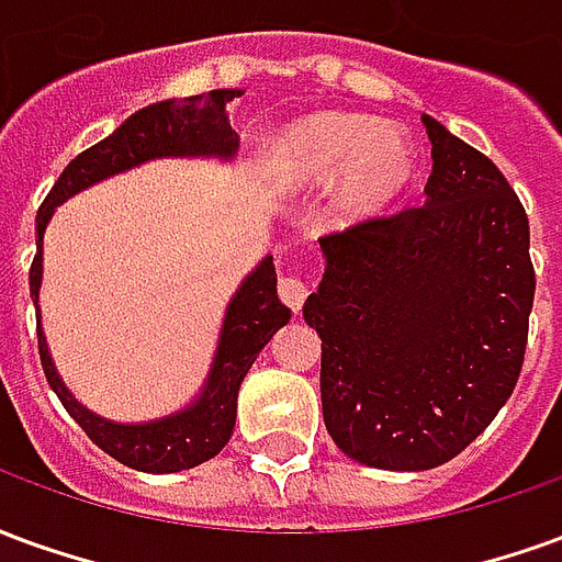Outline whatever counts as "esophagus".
<instances>
[{
    "label": "esophagus",
    "instance_id": "1",
    "mask_svg": "<svg viewBox=\"0 0 562 562\" xmlns=\"http://www.w3.org/2000/svg\"><path fill=\"white\" fill-rule=\"evenodd\" d=\"M306 294H310V285H306L301 277H282V280H280L282 304L289 306L292 313H301V306H304Z\"/></svg>",
    "mask_w": 562,
    "mask_h": 562
}]
</instances>
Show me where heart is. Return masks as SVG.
Segmentation results:
<instances>
[{
  "mask_svg": "<svg viewBox=\"0 0 562 562\" xmlns=\"http://www.w3.org/2000/svg\"><path fill=\"white\" fill-rule=\"evenodd\" d=\"M270 180L285 189L337 183L342 220H370L413 186L415 140L367 114L322 111L280 128L265 153Z\"/></svg>",
  "mask_w": 562,
  "mask_h": 562,
  "instance_id": "heart-1",
  "label": "heart"
}]
</instances>
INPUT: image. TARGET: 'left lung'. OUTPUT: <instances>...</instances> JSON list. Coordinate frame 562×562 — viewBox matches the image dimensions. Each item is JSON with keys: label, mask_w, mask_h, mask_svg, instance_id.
<instances>
[{"label": "left lung", "mask_w": 562, "mask_h": 562, "mask_svg": "<svg viewBox=\"0 0 562 562\" xmlns=\"http://www.w3.org/2000/svg\"><path fill=\"white\" fill-rule=\"evenodd\" d=\"M424 204L322 237L304 318L342 454L422 472L458 458L518 385L536 273L530 222L494 161L422 114Z\"/></svg>", "instance_id": "1"}]
</instances>
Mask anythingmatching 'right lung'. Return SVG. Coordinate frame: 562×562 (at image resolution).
<instances>
[{
    "mask_svg": "<svg viewBox=\"0 0 562 562\" xmlns=\"http://www.w3.org/2000/svg\"><path fill=\"white\" fill-rule=\"evenodd\" d=\"M244 90H210L189 99H168L140 108L116 128L114 135L99 140L95 147L83 149L80 156L68 161V168L59 173V180L44 198L35 216V258L30 270V294L35 301V322H38V355H42L47 385L56 391L68 415L83 427L95 446L108 451L111 458L126 463L140 472H180L192 470L204 460L216 458L225 442L234 434L237 418V391L249 373V367L258 352L270 342V337L289 325L292 310L277 297V268L273 258H261L252 273L237 285L232 301L225 306L220 342L213 364L198 391V397L186 409L161 415L156 422L123 424L102 418L87 409L78 397L66 389L63 376L56 373L54 358L47 349V337L42 330V310H38V292H42L44 270V232L54 210L78 195L90 186L102 183L114 173L132 171L144 161L153 159H222L228 161L240 147L237 132L228 123V102L240 99Z\"/></svg>",
    "mask_w": 562,
    "mask_h": 562,
    "instance_id": "right-lung-1",
    "label": "right lung"
}]
</instances>
